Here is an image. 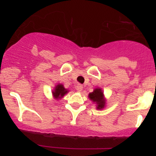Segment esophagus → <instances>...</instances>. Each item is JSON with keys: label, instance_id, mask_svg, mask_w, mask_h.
<instances>
[{"label": "esophagus", "instance_id": "obj_1", "mask_svg": "<svg viewBox=\"0 0 156 156\" xmlns=\"http://www.w3.org/2000/svg\"><path fill=\"white\" fill-rule=\"evenodd\" d=\"M76 89L78 92H81L82 89H83V87H82V85H80V84H78L76 87Z\"/></svg>", "mask_w": 156, "mask_h": 156}]
</instances>
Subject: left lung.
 <instances>
[{"label": "left lung", "mask_w": 156, "mask_h": 156, "mask_svg": "<svg viewBox=\"0 0 156 156\" xmlns=\"http://www.w3.org/2000/svg\"><path fill=\"white\" fill-rule=\"evenodd\" d=\"M88 98L91 101L96 104V108L98 110H102L106 105V99H105L103 89L100 87L95 88L92 92L89 94Z\"/></svg>", "instance_id": "left-lung-1"}]
</instances>
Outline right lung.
Instances as JSON below:
<instances>
[{
    "instance_id": "1",
    "label": "right lung",
    "mask_w": 156,
    "mask_h": 156,
    "mask_svg": "<svg viewBox=\"0 0 156 156\" xmlns=\"http://www.w3.org/2000/svg\"><path fill=\"white\" fill-rule=\"evenodd\" d=\"M69 92V89L64 88L62 83H58L52 90V95L55 100H60Z\"/></svg>"
}]
</instances>
